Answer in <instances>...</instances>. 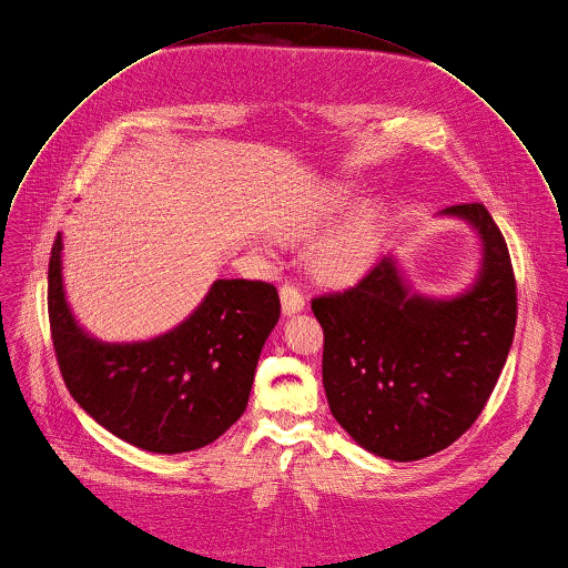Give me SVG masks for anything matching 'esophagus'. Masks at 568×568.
<instances>
[{
    "label": "esophagus",
    "mask_w": 568,
    "mask_h": 568,
    "mask_svg": "<svg viewBox=\"0 0 568 568\" xmlns=\"http://www.w3.org/2000/svg\"><path fill=\"white\" fill-rule=\"evenodd\" d=\"M280 300H282V313L286 317H291V315H295V313H300L304 308L302 293L295 286H291V284H284L280 288Z\"/></svg>",
    "instance_id": "34e87169"
}]
</instances>
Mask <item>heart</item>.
Masks as SVG:
<instances>
[{"label": "heart", "mask_w": 568, "mask_h": 568, "mask_svg": "<svg viewBox=\"0 0 568 568\" xmlns=\"http://www.w3.org/2000/svg\"><path fill=\"white\" fill-rule=\"evenodd\" d=\"M357 200V189L333 182L311 191L275 220L273 235L286 244H304L328 231ZM386 231V204L364 200L335 231L308 253L311 277L328 288L357 284L375 264Z\"/></svg>", "instance_id": "obj_1"}]
</instances>
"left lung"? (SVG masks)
Instances as JSON below:
<instances>
[{
  "mask_svg": "<svg viewBox=\"0 0 568 568\" xmlns=\"http://www.w3.org/2000/svg\"><path fill=\"white\" fill-rule=\"evenodd\" d=\"M442 215L468 222L481 242L479 273L462 295L410 293L388 255L353 288L311 302L333 417L362 448L395 462L428 457L473 426L515 335V275L490 213L457 204Z\"/></svg>",
  "mask_w": 568,
  "mask_h": 568,
  "instance_id": "obj_1",
  "label": "left lung"
}]
</instances>
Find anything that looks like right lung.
Instances as JSON below:
<instances>
[{
	"mask_svg": "<svg viewBox=\"0 0 568 568\" xmlns=\"http://www.w3.org/2000/svg\"><path fill=\"white\" fill-rule=\"evenodd\" d=\"M49 320L75 402L115 437L151 453L215 442L246 410L262 346L280 320L268 282L217 280L173 331L106 344L75 322L62 282V233L49 262Z\"/></svg>",
	"mask_w": 568,
	"mask_h": 568,
	"instance_id": "add662e5",
	"label": "right lung"
}]
</instances>
